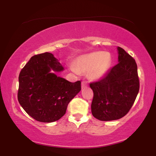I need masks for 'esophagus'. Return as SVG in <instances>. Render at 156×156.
<instances>
[{
    "instance_id": "1",
    "label": "esophagus",
    "mask_w": 156,
    "mask_h": 156,
    "mask_svg": "<svg viewBox=\"0 0 156 156\" xmlns=\"http://www.w3.org/2000/svg\"><path fill=\"white\" fill-rule=\"evenodd\" d=\"M87 86H88V83H87V81H82L81 83L82 88H85V87H87Z\"/></svg>"
}]
</instances>
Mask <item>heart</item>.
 Returning a JSON list of instances; mask_svg holds the SVG:
<instances>
[{
  "mask_svg": "<svg viewBox=\"0 0 156 156\" xmlns=\"http://www.w3.org/2000/svg\"><path fill=\"white\" fill-rule=\"evenodd\" d=\"M111 64V56L108 53L93 52L80 55L71 69L76 73H89L92 79H99L105 74Z\"/></svg>",
  "mask_w": 156,
  "mask_h": 156,
  "instance_id": "1",
  "label": "heart"
}]
</instances>
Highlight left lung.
I'll list each match as a JSON object with an SVG mask.
<instances>
[{
    "label": "left lung",
    "mask_w": 156,
    "mask_h": 156,
    "mask_svg": "<svg viewBox=\"0 0 156 156\" xmlns=\"http://www.w3.org/2000/svg\"><path fill=\"white\" fill-rule=\"evenodd\" d=\"M117 49L119 63L104 78L89 84L94 93L92 114L101 121L116 120L126 115L139 91L135 59L122 48Z\"/></svg>",
    "instance_id": "8db88e82"
}]
</instances>
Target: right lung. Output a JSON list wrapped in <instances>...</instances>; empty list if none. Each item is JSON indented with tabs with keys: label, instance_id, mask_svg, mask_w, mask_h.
Returning <instances> with one entry per match:
<instances>
[{
	"label": "right lung",
	"instance_id": "obj_1",
	"mask_svg": "<svg viewBox=\"0 0 156 156\" xmlns=\"http://www.w3.org/2000/svg\"><path fill=\"white\" fill-rule=\"evenodd\" d=\"M64 69L51 53L34 55L19 75L17 99L32 118L42 122L58 120L67 105L81 89L80 81L72 83L50 73Z\"/></svg>",
	"mask_w": 156,
	"mask_h": 156
}]
</instances>
